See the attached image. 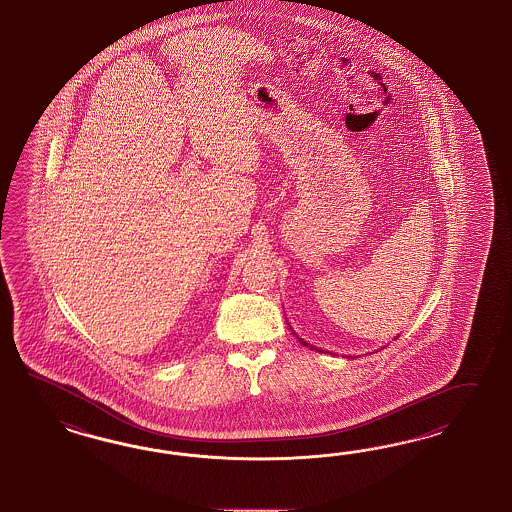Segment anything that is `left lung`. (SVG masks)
Listing matches in <instances>:
<instances>
[{
    "label": "left lung",
    "instance_id": "obj_1",
    "mask_svg": "<svg viewBox=\"0 0 512 512\" xmlns=\"http://www.w3.org/2000/svg\"><path fill=\"white\" fill-rule=\"evenodd\" d=\"M298 339H300V337H298ZM300 341H302V339H300ZM302 343H304V345L307 346V343H305V341H302Z\"/></svg>",
    "mask_w": 512,
    "mask_h": 512
}]
</instances>
